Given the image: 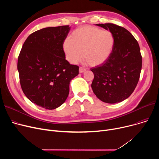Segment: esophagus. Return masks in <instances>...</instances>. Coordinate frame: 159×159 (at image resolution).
Listing matches in <instances>:
<instances>
[{
  "instance_id": "esophagus-1",
  "label": "esophagus",
  "mask_w": 159,
  "mask_h": 159,
  "mask_svg": "<svg viewBox=\"0 0 159 159\" xmlns=\"http://www.w3.org/2000/svg\"><path fill=\"white\" fill-rule=\"evenodd\" d=\"M86 70L85 68H82V67H80V68H79V72H80V73L86 71Z\"/></svg>"
}]
</instances>
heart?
<instances>
[{
	"instance_id": "obj_1",
	"label": "heart",
	"mask_w": 159,
	"mask_h": 159,
	"mask_svg": "<svg viewBox=\"0 0 159 159\" xmlns=\"http://www.w3.org/2000/svg\"><path fill=\"white\" fill-rule=\"evenodd\" d=\"M113 46L114 37L111 31L86 26L72 33L70 39L64 42L63 49L70 63H77L83 57L89 66H97L107 61Z\"/></svg>"
}]
</instances>
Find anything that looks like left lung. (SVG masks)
<instances>
[{
    "instance_id": "8db88e82",
    "label": "left lung",
    "mask_w": 159,
    "mask_h": 159,
    "mask_svg": "<svg viewBox=\"0 0 159 159\" xmlns=\"http://www.w3.org/2000/svg\"><path fill=\"white\" fill-rule=\"evenodd\" d=\"M96 25L111 32L114 46L106 62L91 68L94 74L91 88L102 102H120L132 94L139 80L143 61L140 47L124 28L112 23Z\"/></svg>"
}]
</instances>
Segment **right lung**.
<instances>
[{
	"label": "right lung",
	"instance_id": "add662e5",
	"mask_svg": "<svg viewBox=\"0 0 159 159\" xmlns=\"http://www.w3.org/2000/svg\"><path fill=\"white\" fill-rule=\"evenodd\" d=\"M69 26L49 27L33 32L25 40L18 57L21 88L31 102L54 110L70 91V82L79 74V66L66 60L63 44Z\"/></svg>",
	"mask_w": 159,
	"mask_h": 159
}]
</instances>
